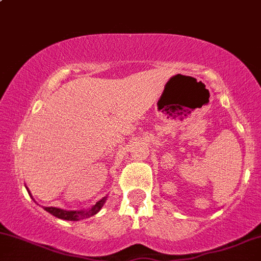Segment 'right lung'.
<instances>
[{
    "instance_id": "right-lung-1",
    "label": "right lung",
    "mask_w": 261,
    "mask_h": 261,
    "mask_svg": "<svg viewBox=\"0 0 261 261\" xmlns=\"http://www.w3.org/2000/svg\"><path fill=\"white\" fill-rule=\"evenodd\" d=\"M25 188H27L30 196L32 197V194H31L28 187ZM107 199H108V196L102 197L101 199L98 200L94 205H91L90 208H87V210H80V211H67V210H62V208H58V207H43V208H44V211H47L48 213H50L51 216L57 217V218L63 219V220H74V222H76V220H82V219L89 218V217L95 216V214L101 210L102 205L105 204Z\"/></svg>"
}]
</instances>
